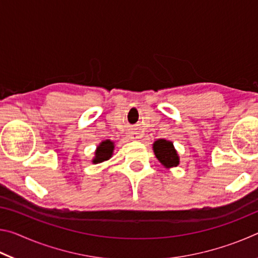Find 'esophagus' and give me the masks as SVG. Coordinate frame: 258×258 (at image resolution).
Segmentation results:
<instances>
[{
  "label": "esophagus",
  "instance_id": "obj_1",
  "mask_svg": "<svg viewBox=\"0 0 258 258\" xmlns=\"http://www.w3.org/2000/svg\"><path fill=\"white\" fill-rule=\"evenodd\" d=\"M138 134H139V133H135V132H131V133H130V138H131V139H133V140H135V139H138V138H139V137H138Z\"/></svg>",
  "mask_w": 258,
  "mask_h": 258
}]
</instances>
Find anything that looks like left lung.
Returning <instances> with one entry per match:
<instances>
[{"mask_svg":"<svg viewBox=\"0 0 258 258\" xmlns=\"http://www.w3.org/2000/svg\"><path fill=\"white\" fill-rule=\"evenodd\" d=\"M152 148H154V152L157 159H158L166 168L176 167V166L180 164V157H178L177 151L173 146V142L165 139H159L155 141Z\"/></svg>","mask_w":258,"mask_h":258,"instance_id":"8db88e82","label":"left lung"}]
</instances>
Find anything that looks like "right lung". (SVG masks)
I'll return each mask as SVG.
<instances>
[{
	"mask_svg": "<svg viewBox=\"0 0 258 258\" xmlns=\"http://www.w3.org/2000/svg\"><path fill=\"white\" fill-rule=\"evenodd\" d=\"M113 149H115V145H113V142L110 141V140L102 141L98 146L97 150H95V156L92 161L94 164H99L108 160L112 156Z\"/></svg>",
	"mask_w": 258,
	"mask_h": 258,
	"instance_id": "right-lung-1",
	"label": "right lung"
}]
</instances>
